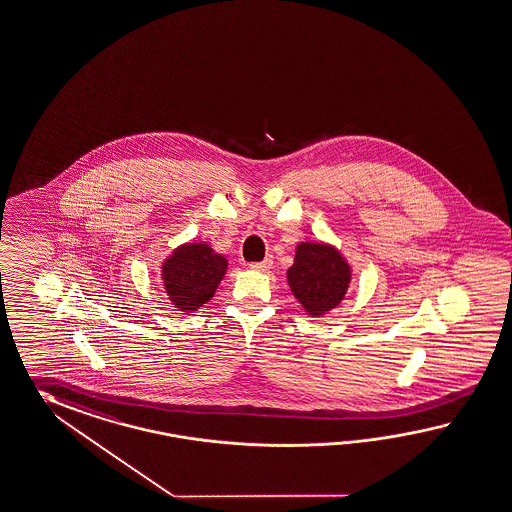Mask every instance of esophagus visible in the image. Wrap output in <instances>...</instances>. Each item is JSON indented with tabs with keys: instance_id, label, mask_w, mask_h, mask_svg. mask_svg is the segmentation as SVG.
<instances>
[{
	"instance_id": "obj_1",
	"label": "esophagus",
	"mask_w": 512,
	"mask_h": 512,
	"mask_svg": "<svg viewBox=\"0 0 512 512\" xmlns=\"http://www.w3.org/2000/svg\"><path fill=\"white\" fill-rule=\"evenodd\" d=\"M272 264H274V259H272V257H266L264 261L251 262L250 268H253V270H259V272H266V270H270V268H272Z\"/></svg>"
}]
</instances>
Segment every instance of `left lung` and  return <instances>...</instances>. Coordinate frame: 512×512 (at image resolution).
Segmentation results:
<instances>
[{"label": "left lung", "mask_w": 512, "mask_h": 512, "mask_svg": "<svg viewBox=\"0 0 512 512\" xmlns=\"http://www.w3.org/2000/svg\"><path fill=\"white\" fill-rule=\"evenodd\" d=\"M288 285L311 316H322L344 300L351 281L348 262L329 244L301 242L294 264L288 268Z\"/></svg>", "instance_id": "obj_1"}]
</instances>
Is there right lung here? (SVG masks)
<instances>
[{"label": "right lung", "mask_w": 512, "mask_h": 512, "mask_svg": "<svg viewBox=\"0 0 512 512\" xmlns=\"http://www.w3.org/2000/svg\"><path fill=\"white\" fill-rule=\"evenodd\" d=\"M225 270L227 259L214 253L209 244L179 246L163 264L166 294L179 311H196L214 296Z\"/></svg>", "instance_id": "add662e5"}]
</instances>
